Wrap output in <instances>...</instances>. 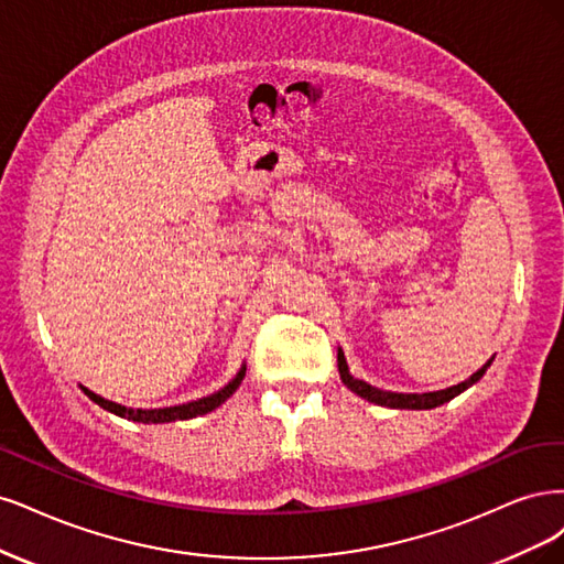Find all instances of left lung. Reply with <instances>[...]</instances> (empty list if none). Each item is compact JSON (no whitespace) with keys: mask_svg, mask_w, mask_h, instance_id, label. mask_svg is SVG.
<instances>
[{"mask_svg":"<svg viewBox=\"0 0 564 564\" xmlns=\"http://www.w3.org/2000/svg\"><path fill=\"white\" fill-rule=\"evenodd\" d=\"M489 366H492V358H489L478 372H474L466 381H462V384L443 389V391H429V393H393V391H381V389H377V387H370L368 381L351 377L349 366H347V358H344V351H341V349L337 351V368H339V377H341V381H344V387L351 389L356 395L366 398L368 403L384 405V408H395V410H431V408H438V405L452 401L454 395H459L462 391H466L468 387H474L476 381L485 375V370H487Z\"/></svg>","mask_w":564,"mask_h":564,"instance_id":"1","label":"left lung"}]
</instances>
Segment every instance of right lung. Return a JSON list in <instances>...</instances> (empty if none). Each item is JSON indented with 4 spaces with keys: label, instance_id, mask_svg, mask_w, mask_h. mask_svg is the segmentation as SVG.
I'll return each instance as SVG.
<instances>
[{
    "label": "right lung",
    "instance_id": "right-lung-1",
    "mask_svg": "<svg viewBox=\"0 0 564 564\" xmlns=\"http://www.w3.org/2000/svg\"><path fill=\"white\" fill-rule=\"evenodd\" d=\"M246 377V366H241V370L236 372V377L229 381L227 387H223L220 391H215L206 398H198V401H192V403H183V405H173V408H159V410H133V408H126V405H119V403H112V401H105L102 395L88 391L86 387H82V391L90 398V401L98 403L102 410L112 412L117 416H123V420L129 422H140V424H163V422H180V420H192V416H198V414H206V412H213L215 408H220L227 398L239 389V384Z\"/></svg>",
    "mask_w": 564,
    "mask_h": 564
}]
</instances>
